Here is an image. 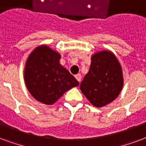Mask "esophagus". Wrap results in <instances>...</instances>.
<instances>
[{"mask_svg":"<svg viewBox=\"0 0 146 146\" xmlns=\"http://www.w3.org/2000/svg\"><path fill=\"white\" fill-rule=\"evenodd\" d=\"M74 77H75V78L77 79V81H78V82H80L81 80V75L80 74H77L74 75Z\"/></svg>","mask_w":146,"mask_h":146,"instance_id":"obj_1","label":"esophagus"}]
</instances>
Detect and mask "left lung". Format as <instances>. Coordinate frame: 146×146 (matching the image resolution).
Masks as SVG:
<instances>
[{
    "label": "left lung",
    "instance_id": "1",
    "mask_svg": "<svg viewBox=\"0 0 146 146\" xmlns=\"http://www.w3.org/2000/svg\"><path fill=\"white\" fill-rule=\"evenodd\" d=\"M122 66L113 53L102 50L91 56L89 72L80 84L87 99L96 107H102L113 101L123 87Z\"/></svg>",
    "mask_w": 146,
    "mask_h": 146
}]
</instances>
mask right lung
Instances as JSON below:
<instances>
[{
	"mask_svg": "<svg viewBox=\"0 0 146 146\" xmlns=\"http://www.w3.org/2000/svg\"><path fill=\"white\" fill-rule=\"evenodd\" d=\"M61 55L46 45L34 48L24 67V81L30 94L46 105L55 104L64 94L79 85L78 81L60 64Z\"/></svg>",
	"mask_w": 146,
	"mask_h": 146,
	"instance_id": "1",
	"label": "right lung"
}]
</instances>
